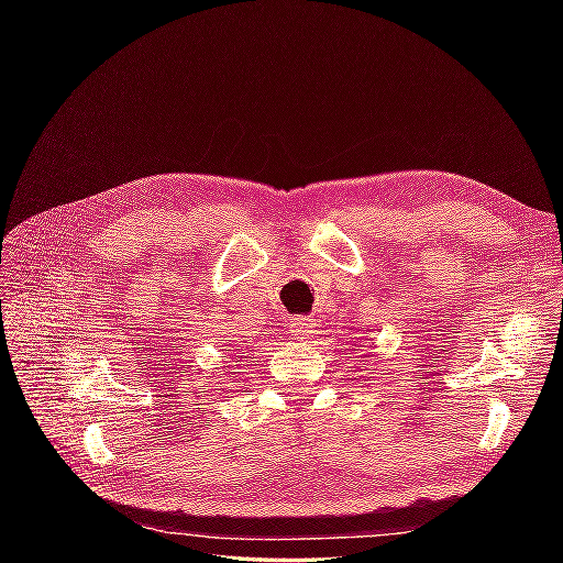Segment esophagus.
<instances>
[{
  "label": "esophagus",
  "instance_id": "34e87169",
  "mask_svg": "<svg viewBox=\"0 0 563 563\" xmlns=\"http://www.w3.org/2000/svg\"><path fill=\"white\" fill-rule=\"evenodd\" d=\"M314 329H317L314 319H309V317L290 319V333L297 341H307L309 336H314Z\"/></svg>",
  "mask_w": 563,
  "mask_h": 563
}]
</instances>
